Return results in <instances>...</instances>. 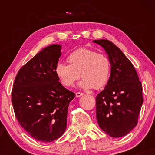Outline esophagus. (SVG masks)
Segmentation results:
<instances>
[{"label": "esophagus", "instance_id": "obj_1", "mask_svg": "<svg viewBox=\"0 0 155 155\" xmlns=\"http://www.w3.org/2000/svg\"><path fill=\"white\" fill-rule=\"evenodd\" d=\"M84 95L83 92H76V97H80V96H81V95Z\"/></svg>", "mask_w": 155, "mask_h": 155}]
</instances>
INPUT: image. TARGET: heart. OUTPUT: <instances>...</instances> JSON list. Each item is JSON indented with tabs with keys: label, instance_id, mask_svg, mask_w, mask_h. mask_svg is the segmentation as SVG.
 <instances>
[{
	"label": "heart",
	"instance_id": "b5f03b06",
	"mask_svg": "<svg viewBox=\"0 0 155 155\" xmlns=\"http://www.w3.org/2000/svg\"><path fill=\"white\" fill-rule=\"evenodd\" d=\"M68 65L58 63L56 75L65 87H73L80 75L79 86L84 89H98L108 82L111 74V63L106 55L88 48H81L68 56Z\"/></svg>",
	"mask_w": 155,
	"mask_h": 155
}]
</instances>
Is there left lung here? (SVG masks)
Returning a JSON list of instances; mask_svg holds the SVG:
<instances>
[{
    "instance_id": "8db88e82",
    "label": "left lung",
    "mask_w": 155,
    "mask_h": 155,
    "mask_svg": "<svg viewBox=\"0 0 155 155\" xmlns=\"http://www.w3.org/2000/svg\"><path fill=\"white\" fill-rule=\"evenodd\" d=\"M93 42L105 49L111 66L107 84L96 97V118L106 134L122 137L138 123L143 102L141 82L132 63L116 45L106 39Z\"/></svg>"
}]
</instances>
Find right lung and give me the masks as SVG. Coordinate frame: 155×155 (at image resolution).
<instances>
[{"instance_id":"right-lung-1","label":"right lung","mask_w":155,"mask_h":155,"mask_svg":"<svg viewBox=\"0 0 155 155\" xmlns=\"http://www.w3.org/2000/svg\"><path fill=\"white\" fill-rule=\"evenodd\" d=\"M61 46L44 48L19 69L12 103L21 127L38 141L48 143L65 131L68 108L75 94L65 89L55 73Z\"/></svg>"}]
</instances>
